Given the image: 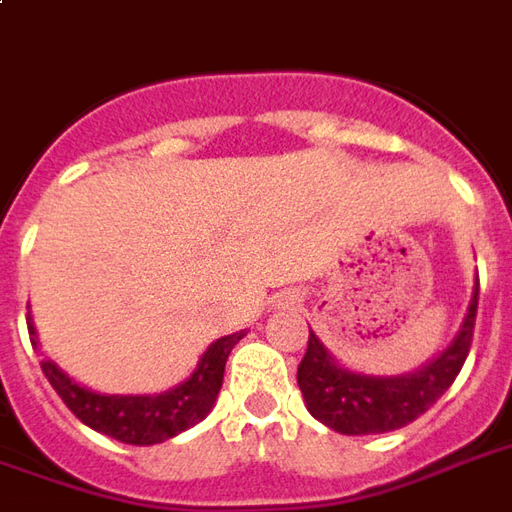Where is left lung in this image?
Returning a JSON list of instances; mask_svg holds the SVG:
<instances>
[{"label":"left lung","mask_w":512,"mask_h":512,"mask_svg":"<svg viewBox=\"0 0 512 512\" xmlns=\"http://www.w3.org/2000/svg\"><path fill=\"white\" fill-rule=\"evenodd\" d=\"M477 299L480 282L474 288V299L468 305V316L455 343L441 357H435L430 366L407 377H363L346 371L310 332L307 352L296 371L307 410L341 435H377L407 427L421 413H427L460 374L474 338Z\"/></svg>","instance_id":"left-lung-1"}]
</instances>
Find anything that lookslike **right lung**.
Listing matches in <instances>:
<instances>
[{
    "label": "right lung",
    "instance_id": "right-lung-1",
    "mask_svg": "<svg viewBox=\"0 0 512 512\" xmlns=\"http://www.w3.org/2000/svg\"><path fill=\"white\" fill-rule=\"evenodd\" d=\"M27 327H30L32 343H35L32 321H27ZM241 338H244V332L219 338L202 355V363L191 374V380H185L174 391L160 393V396H105V393L88 391L69 380L52 360H41V368L57 396L66 402V407L80 418L82 424H88L91 430L121 443L149 446V443L169 441L177 432L194 427L210 413V407L221 391L227 357Z\"/></svg>",
    "mask_w": 512,
    "mask_h": 512
}]
</instances>
